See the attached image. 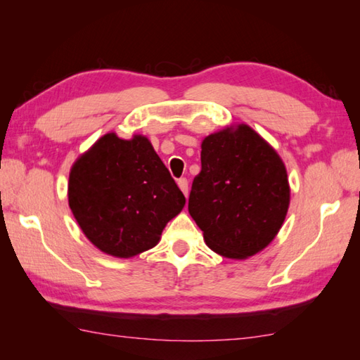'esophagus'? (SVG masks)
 Here are the masks:
<instances>
[{"label":"esophagus","instance_id":"1","mask_svg":"<svg viewBox=\"0 0 360 360\" xmlns=\"http://www.w3.org/2000/svg\"><path fill=\"white\" fill-rule=\"evenodd\" d=\"M178 186L182 190V193L187 196L188 195V181L186 178H181V179H178Z\"/></svg>","mask_w":360,"mask_h":360}]
</instances>
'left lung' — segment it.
Here are the masks:
<instances>
[{"label": "left lung", "instance_id": "left-lung-1", "mask_svg": "<svg viewBox=\"0 0 360 360\" xmlns=\"http://www.w3.org/2000/svg\"><path fill=\"white\" fill-rule=\"evenodd\" d=\"M289 196L285 164L250 127L202 141L188 212L213 252L243 259L263 250L286 218Z\"/></svg>", "mask_w": 360, "mask_h": 360}]
</instances>
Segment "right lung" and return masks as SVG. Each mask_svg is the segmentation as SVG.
<instances>
[{"mask_svg": "<svg viewBox=\"0 0 360 360\" xmlns=\"http://www.w3.org/2000/svg\"><path fill=\"white\" fill-rule=\"evenodd\" d=\"M74 218L96 248L129 258L155 248L186 204L147 137L102 136L75 160L68 184Z\"/></svg>", "mask_w": 360, "mask_h": 360, "instance_id": "obj_1", "label": "right lung"}]
</instances>
